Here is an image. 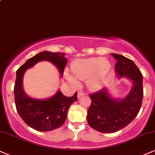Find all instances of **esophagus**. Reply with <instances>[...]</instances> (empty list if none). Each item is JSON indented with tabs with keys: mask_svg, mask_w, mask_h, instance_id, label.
Instances as JSON below:
<instances>
[{
	"mask_svg": "<svg viewBox=\"0 0 155 155\" xmlns=\"http://www.w3.org/2000/svg\"><path fill=\"white\" fill-rule=\"evenodd\" d=\"M85 95V93L84 92H78V95H77V97H78V98H80L81 97H83V96H84Z\"/></svg>",
	"mask_w": 155,
	"mask_h": 155,
	"instance_id": "34e87169",
	"label": "esophagus"
}]
</instances>
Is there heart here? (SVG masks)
Masks as SVG:
<instances>
[{"label":"heart","mask_w":155,"mask_h":155,"mask_svg":"<svg viewBox=\"0 0 155 155\" xmlns=\"http://www.w3.org/2000/svg\"><path fill=\"white\" fill-rule=\"evenodd\" d=\"M110 68L109 61L102 57L78 59L72 63L71 74L76 79L81 81L87 79V87L97 90L102 87ZM66 78L73 84H78L77 81L70 74H67Z\"/></svg>","instance_id":"1"}]
</instances>
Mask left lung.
I'll list each match as a JSON object with an SVG mask.
<instances>
[{
  "mask_svg": "<svg viewBox=\"0 0 155 155\" xmlns=\"http://www.w3.org/2000/svg\"><path fill=\"white\" fill-rule=\"evenodd\" d=\"M117 61L115 71L118 79L125 77L133 87L123 99L112 97L107 88L89 95L92 100L87 111V122L96 131L114 133L128 126L137 117L143 100V76L133 61L111 53Z\"/></svg>",
  "mask_w": 155,
  "mask_h": 155,
  "instance_id": "left-lung-1",
  "label": "left lung"
}]
</instances>
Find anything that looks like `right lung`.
Returning <instances> with one entry per match:
<instances>
[{"label":"right lung","instance_id":"1","mask_svg":"<svg viewBox=\"0 0 155 155\" xmlns=\"http://www.w3.org/2000/svg\"><path fill=\"white\" fill-rule=\"evenodd\" d=\"M64 53L44 51L28 59L16 71L14 86L15 104L22 120L29 127L39 131H49L61 127L67 118L70 106L77 100V93L72 97H66L58 90L54 95L44 100L30 97L23 88L24 73L40 61H49L56 66L61 77H63L67 58Z\"/></svg>","mask_w":155,"mask_h":155}]
</instances>
